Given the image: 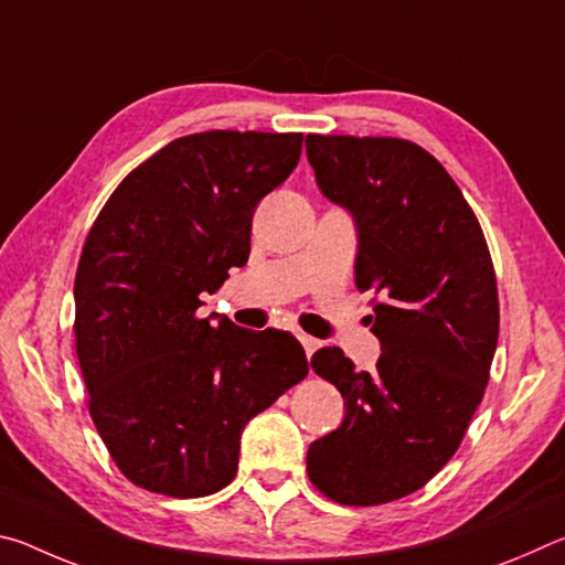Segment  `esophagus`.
<instances>
[{
	"label": "esophagus",
	"mask_w": 565,
	"mask_h": 565,
	"mask_svg": "<svg viewBox=\"0 0 565 565\" xmlns=\"http://www.w3.org/2000/svg\"><path fill=\"white\" fill-rule=\"evenodd\" d=\"M299 341H301V347H303V351H306V356H311V353L321 347V341H319V339L306 337V333H301Z\"/></svg>",
	"instance_id": "34e87169"
}]
</instances>
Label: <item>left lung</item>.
Wrapping results in <instances>:
<instances>
[{
    "mask_svg": "<svg viewBox=\"0 0 565 565\" xmlns=\"http://www.w3.org/2000/svg\"><path fill=\"white\" fill-rule=\"evenodd\" d=\"M306 157L356 224V286L379 296L381 341L374 374L337 347L313 353L347 416L309 446L306 471L337 503H388L451 461L481 404L499 341L493 262L461 189L414 141L309 134Z\"/></svg>",
    "mask_w": 565,
    "mask_h": 565,
    "instance_id": "8db88e82",
    "label": "left lung"
}]
</instances>
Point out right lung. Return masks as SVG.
<instances>
[{
	"label": "right lung",
	"instance_id": "1",
	"mask_svg": "<svg viewBox=\"0 0 565 565\" xmlns=\"http://www.w3.org/2000/svg\"><path fill=\"white\" fill-rule=\"evenodd\" d=\"M303 134L174 139L114 189L74 279L89 414L139 489L199 499L232 483L244 426L309 374L289 331L199 319L252 252L262 199L299 164Z\"/></svg>",
	"mask_w": 565,
	"mask_h": 565
}]
</instances>
